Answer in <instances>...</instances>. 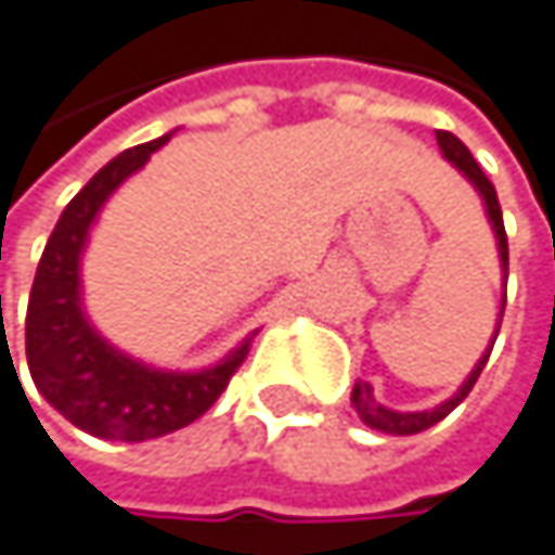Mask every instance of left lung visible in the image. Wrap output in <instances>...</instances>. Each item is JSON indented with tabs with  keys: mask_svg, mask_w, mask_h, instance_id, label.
<instances>
[{
	"mask_svg": "<svg viewBox=\"0 0 555 555\" xmlns=\"http://www.w3.org/2000/svg\"><path fill=\"white\" fill-rule=\"evenodd\" d=\"M436 139H439V149H442V155L462 171V178L481 194V201H485V214H488V220H491V230H494V240H498V256H501V266H504V280H507V233H504V214H501V204H498V191H494V184L488 181V175L481 171V165L472 158V152L465 149V142L459 139V135H452V132H446V129H439L436 132ZM501 315H504V309H501ZM498 328H501V319H498ZM494 338H498V332H494ZM494 338H491V348H494ZM491 348L478 358V364L472 367V374L465 377V384L449 397V400H442L439 406H433V410H420V413H400V410H390V406H384V403H377V397H374V387L367 384V380H358L354 384V390H351V406L358 410V416H361V423L364 426H371V429H377V433H387V436H416V433H423V429H429V426H436V423H442L468 393H472V387H475V380H478V374L485 371V364H488V358H491Z\"/></svg>",
	"mask_w": 555,
	"mask_h": 555,
	"instance_id": "1",
	"label": "left lung"
}]
</instances>
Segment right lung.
<instances>
[{"label": "right lung", "mask_w": 555, "mask_h": 555, "mask_svg": "<svg viewBox=\"0 0 555 555\" xmlns=\"http://www.w3.org/2000/svg\"><path fill=\"white\" fill-rule=\"evenodd\" d=\"M168 139L171 132L126 149L77 191L48 236L25 315V354L38 393L77 429L116 442L158 439L204 416L256 335L210 367L165 371L109 345L83 309L80 259L90 230L113 191Z\"/></svg>", "instance_id": "add662e5"}]
</instances>
